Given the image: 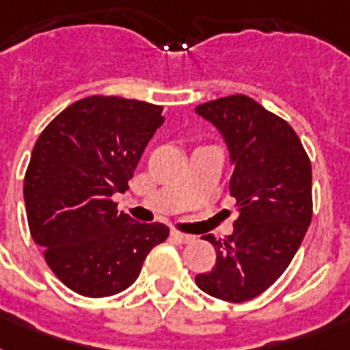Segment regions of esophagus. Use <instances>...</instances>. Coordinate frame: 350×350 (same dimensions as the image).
Here are the masks:
<instances>
[{
	"label": "esophagus",
	"mask_w": 350,
	"mask_h": 350,
	"mask_svg": "<svg viewBox=\"0 0 350 350\" xmlns=\"http://www.w3.org/2000/svg\"><path fill=\"white\" fill-rule=\"evenodd\" d=\"M170 238L180 241V243H192L194 241V236L192 234H183L180 230H170Z\"/></svg>",
	"instance_id": "obj_1"
}]
</instances>
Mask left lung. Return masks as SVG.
Here are the masks:
<instances>
[{
    "instance_id": "obj_1",
    "label": "left lung",
    "mask_w": 350,
    "mask_h": 350,
    "mask_svg": "<svg viewBox=\"0 0 350 350\" xmlns=\"http://www.w3.org/2000/svg\"><path fill=\"white\" fill-rule=\"evenodd\" d=\"M229 150L238 219L230 236L207 238L216 249L213 271L196 285L224 301L260 296L282 276L312 218V169L287 121L243 94L196 107Z\"/></svg>"
}]
</instances>
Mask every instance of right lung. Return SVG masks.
Masks as SVG:
<instances>
[{"instance_id":"obj_1","label":"right lung","mask_w":350,"mask_h":350,"mask_svg":"<svg viewBox=\"0 0 350 350\" xmlns=\"http://www.w3.org/2000/svg\"><path fill=\"white\" fill-rule=\"evenodd\" d=\"M163 107L90 96L41 132L25 174L29 229L70 291L105 298L131 287L147 254L169 236L163 224L118 213L137 161L163 125Z\"/></svg>"}]
</instances>
